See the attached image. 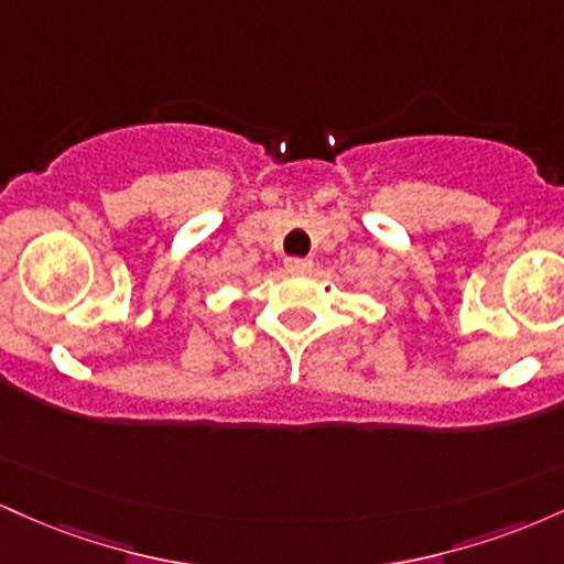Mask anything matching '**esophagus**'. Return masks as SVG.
<instances>
[{"instance_id":"obj_1","label":"esophagus","mask_w":564,"mask_h":564,"mask_svg":"<svg viewBox=\"0 0 564 564\" xmlns=\"http://www.w3.org/2000/svg\"><path fill=\"white\" fill-rule=\"evenodd\" d=\"M283 264H286V273H294V275H304V273H310V270H313V262L302 260V257H289V260Z\"/></svg>"}]
</instances>
